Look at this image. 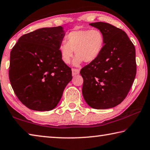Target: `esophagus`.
<instances>
[{
    "label": "esophagus",
    "instance_id": "1",
    "mask_svg": "<svg viewBox=\"0 0 150 150\" xmlns=\"http://www.w3.org/2000/svg\"><path fill=\"white\" fill-rule=\"evenodd\" d=\"M72 76H75L79 74L80 70L76 69V68H72Z\"/></svg>",
    "mask_w": 150,
    "mask_h": 150
}]
</instances>
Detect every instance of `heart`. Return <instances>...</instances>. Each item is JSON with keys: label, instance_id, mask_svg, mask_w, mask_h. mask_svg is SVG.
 <instances>
[{"label": "heart", "instance_id": "heart-1", "mask_svg": "<svg viewBox=\"0 0 150 150\" xmlns=\"http://www.w3.org/2000/svg\"><path fill=\"white\" fill-rule=\"evenodd\" d=\"M66 42L59 45L60 58L65 64H69L74 55L72 64L79 67L82 63L91 62L95 60L101 54L104 47L103 34L96 29H76L66 36Z\"/></svg>", "mask_w": 150, "mask_h": 150}]
</instances>
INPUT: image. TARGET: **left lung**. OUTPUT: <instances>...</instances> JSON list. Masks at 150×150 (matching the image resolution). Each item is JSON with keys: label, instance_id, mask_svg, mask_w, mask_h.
Returning a JSON list of instances; mask_svg holds the SVG:
<instances>
[{"label": "left lung", "instance_id": "8db88e82", "mask_svg": "<svg viewBox=\"0 0 150 150\" xmlns=\"http://www.w3.org/2000/svg\"><path fill=\"white\" fill-rule=\"evenodd\" d=\"M103 34L104 47L97 59L80 70L82 94L96 109L112 108L127 97L136 74L134 45L124 31L105 22L91 23Z\"/></svg>", "mask_w": 150, "mask_h": 150}]
</instances>
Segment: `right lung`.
I'll return each instance as SVG.
<instances>
[{
    "mask_svg": "<svg viewBox=\"0 0 150 150\" xmlns=\"http://www.w3.org/2000/svg\"><path fill=\"white\" fill-rule=\"evenodd\" d=\"M65 35L62 26L44 28L20 37L10 52L9 78L19 100L34 111H51L72 79L59 47Z\"/></svg>",
    "mask_w": 150,
    "mask_h": 150,
    "instance_id": "obj_1",
    "label": "right lung"
}]
</instances>
